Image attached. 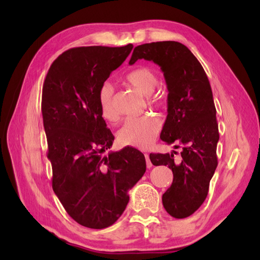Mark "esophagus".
Masks as SVG:
<instances>
[{
    "label": "esophagus",
    "instance_id": "34e87169",
    "mask_svg": "<svg viewBox=\"0 0 260 260\" xmlns=\"http://www.w3.org/2000/svg\"><path fill=\"white\" fill-rule=\"evenodd\" d=\"M145 159H146V167H147L148 169L152 168V167H153V164H152V162H151L150 155H148V154H145Z\"/></svg>",
    "mask_w": 260,
    "mask_h": 260
}]
</instances>
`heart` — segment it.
I'll list each match as a JSON object with an SVG mask.
<instances>
[{
    "mask_svg": "<svg viewBox=\"0 0 260 260\" xmlns=\"http://www.w3.org/2000/svg\"><path fill=\"white\" fill-rule=\"evenodd\" d=\"M126 81L142 92L150 96L157 86V77L147 68H137L126 75ZM151 104L163 106L164 101L158 96L150 99ZM98 104L103 117L110 123H115L119 118L114 103V87L110 84H104L98 91ZM161 129V121L151 115L129 117L118 131L117 139L121 145L137 148H147L155 141Z\"/></svg>",
    "mask_w": 260,
    "mask_h": 260,
    "instance_id": "obj_1",
    "label": "heart"
}]
</instances>
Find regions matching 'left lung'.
<instances>
[{
  "mask_svg": "<svg viewBox=\"0 0 260 260\" xmlns=\"http://www.w3.org/2000/svg\"><path fill=\"white\" fill-rule=\"evenodd\" d=\"M139 59L158 64L168 87V116L161 140L181 156L150 154L153 165L172 170L173 182L162 197L167 212L176 219L194 213L206 200L210 180L217 169L219 131L212 90L201 63L189 49L176 41L145 43L135 47L129 64Z\"/></svg>",
  "mask_w": 260,
  "mask_h": 260,
  "instance_id": "obj_1",
  "label": "left lung"
}]
</instances>
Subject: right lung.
<instances>
[{"label": "right lung", "instance_id": "add662e5", "mask_svg": "<svg viewBox=\"0 0 260 260\" xmlns=\"http://www.w3.org/2000/svg\"><path fill=\"white\" fill-rule=\"evenodd\" d=\"M125 47H79L54 60L42 89V117L52 165V189L76 222L104 229L117 220L128 191L146 171L144 154L109 151L114 135L101 113L98 91L128 57Z\"/></svg>", "mask_w": 260, "mask_h": 260}]
</instances>
